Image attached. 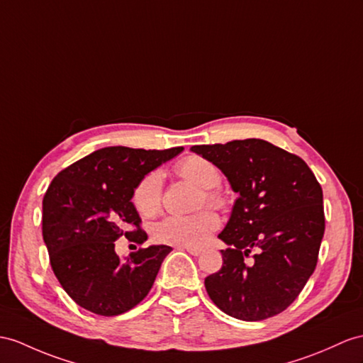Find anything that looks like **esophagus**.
Masks as SVG:
<instances>
[{
	"label": "esophagus",
	"instance_id": "obj_1",
	"mask_svg": "<svg viewBox=\"0 0 363 363\" xmlns=\"http://www.w3.org/2000/svg\"><path fill=\"white\" fill-rule=\"evenodd\" d=\"M179 250H186L191 255H200L201 254V250H199V248H191V246H179Z\"/></svg>",
	"mask_w": 363,
	"mask_h": 363
}]
</instances>
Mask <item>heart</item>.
<instances>
[{"instance_id":"b5f03b06","label":"heart","mask_w":363,"mask_h":363,"mask_svg":"<svg viewBox=\"0 0 363 363\" xmlns=\"http://www.w3.org/2000/svg\"><path fill=\"white\" fill-rule=\"evenodd\" d=\"M175 172L182 179L203 188L200 203L212 208H223L226 196L218 191L222 175L214 163L200 155H188L175 163ZM163 201V175L160 171L145 174L132 191V203L140 216L152 218L160 214ZM220 222L212 211H200L192 216H169L152 228V237L157 243L172 246H191L197 248L216 231Z\"/></svg>"}]
</instances>
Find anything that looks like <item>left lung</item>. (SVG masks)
<instances>
[{
	"mask_svg": "<svg viewBox=\"0 0 363 363\" xmlns=\"http://www.w3.org/2000/svg\"><path fill=\"white\" fill-rule=\"evenodd\" d=\"M238 194L218 237L223 264L205 279L223 313L246 322L277 315L315 269L325 233L323 192L309 166L260 138L192 146Z\"/></svg>",
	"mask_w": 363,
	"mask_h": 363,
	"instance_id": "left-lung-1",
	"label": "left lung"
}]
</instances>
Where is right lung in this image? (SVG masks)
<instances>
[{"instance_id": "add662e5", "label": "right lung", "mask_w": 363, "mask_h": 363, "mask_svg": "<svg viewBox=\"0 0 363 363\" xmlns=\"http://www.w3.org/2000/svg\"><path fill=\"white\" fill-rule=\"evenodd\" d=\"M182 151L103 147L52 180L43 199V238L52 271L77 305L99 315H118L151 291L171 246H149L121 260L113 242L121 235L146 240L132 191L141 177Z\"/></svg>"}]
</instances>
